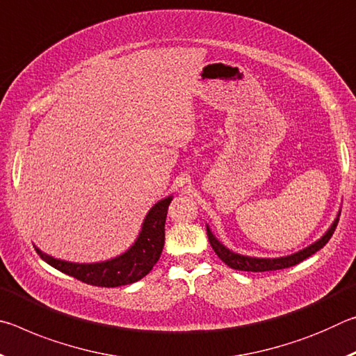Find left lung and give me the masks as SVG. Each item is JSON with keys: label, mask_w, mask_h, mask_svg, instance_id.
<instances>
[{"label": "left lung", "mask_w": 356, "mask_h": 356, "mask_svg": "<svg viewBox=\"0 0 356 356\" xmlns=\"http://www.w3.org/2000/svg\"><path fill=\"white\" fill-rule=\"evenodd\" d=\"M339 215L341 212L337 213L334 221L331 222L328 231L325 232L321 238L316 240L314 243H311L309 246H306V248L293 252V254L282 256V257H251V256L238 254V252L229 250L227 246L222 245L220 240L213 236V232L210 231L209 226H207V237L213 251L216 252V256H218L221 261L227 265V267H231L234 270H242V272H272V270H281V268L292 267V265H297L301 261H305L306 257L312 256L314 252L323 248V246L328 243L331 236H333L334 229L337 226V221H339Z\"/></svg>", "instance_id": "1"}]
</instances>
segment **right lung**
Listing matches in <instances>:
<instances>
[{
    "label": "right lung",
    "mask_w": 356,
    "mask_h": 356,
    "mask_svg": "<svg viewBox=\"0 0 356 356\" xmlns=\"http://www.w3.org/2000/svg\"><path fill=\"white\" fill-rule=\"evenodd\" d=\"M172 196L154 204L141 225L135 243L130 248L113 259L92 264L69 262L47 254L34 246L38 254L59 272L80 280L86 284L99 287H119L144 278L160 259L165 245V222L168 207Z\"/></svg>",
    "instance_id": "obj_1"
}]
</instances>
